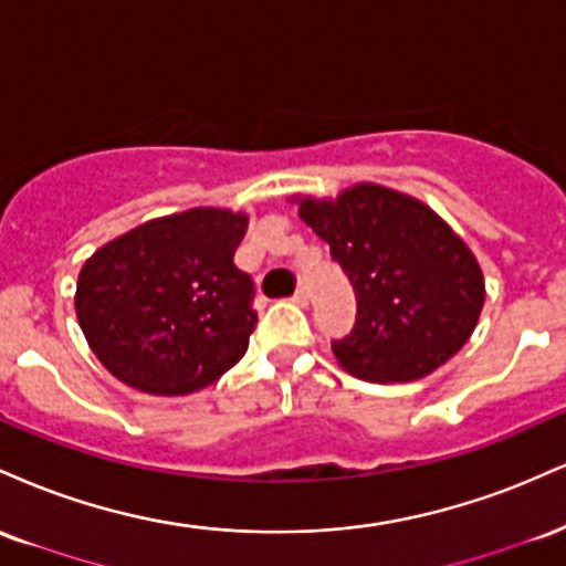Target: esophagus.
<instances>
[{"label":"esophagus","mask_w":566,"mask_h":566,"mask_svg":"<svg viewBox=\"0 0 566 566\" xmlns=\"http://www.w3.org/2000/svg\"><path fill=\"white\" fill-rule=\"evenodd\" d=\"M294 302L302 304V307H307V304H310V291H307V285H298L296 294H294Z\"/></svg>","instance_id":"34e87169"}]
</instances>
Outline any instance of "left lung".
Listing matches in <instances>:
<instances>
[{
	"instance_id": "left-lung-1",
	"label": "left lung",
	"mask_w": 566,
	"mask_h": 566,
	"mask_svg": "<svg viewBox=\"0 0 566 566\" xmlns=\"http://www.w3.org/2000/svg\"><path fill=\"white\" fill-rule=\"evenodd\" d=\"M298 217L331 245V259L355 291V325L331 338L349 374L416 381L469 342L484 304L482 270L429 206L357 185L336 201L307 198Z\"/></svg>"
}]
</instances>
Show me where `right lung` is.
I'll list each match as a JSON object with an SVG mask.
<instances>
[{"label":"right lung","instance_id":"obj_1","mask_svg":"<svg viewBox=\"0 0 566 566\" xmlns=\"http://www.w3.org/2000/svg\"><path fill=\"white\" fill-rule=\"evenodd\" d=\"M245 228L243 214L190 209L139 224L84 264L78 325L118 381L190 395L241 360L259 321L254 281L232 262Z\"/></svg>","mask_w":566,"mask_h":566}]
</instances>
